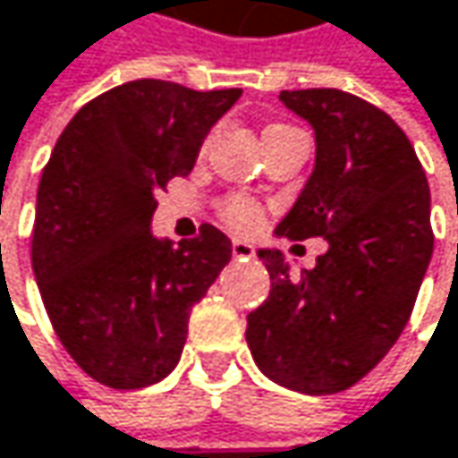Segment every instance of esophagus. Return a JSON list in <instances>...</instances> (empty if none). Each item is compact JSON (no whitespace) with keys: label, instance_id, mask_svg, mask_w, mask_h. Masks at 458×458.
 Listing matches in <instances>:
<instances>
[{"label":"esophagus","instance_id":"obj_1","mask_svg":"<svg viewBox=\"0 0 458 458\" xmlns=\"http://www.w3.org/2000/svg\"><path fill=\"white\" fill-rule=\"evenodd\" d=\"M233 258H236V260H252V258H255V247L236 239V242H233Z\"/></svg>","mask_w":458,"mask_h":458}]
</instances>
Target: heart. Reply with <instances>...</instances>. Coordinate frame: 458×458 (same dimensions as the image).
<instances>
[{"label": "heart", "instance_id": "b5f03b06", "mask_svg": "<svg viewBox=\"0 0 458 458\" xmlns=\"http://www.w3.org/2000/svg\"><path fill=\"white\" fill-rule=\"evenodd\" d=\"M276 128V125H271ZM219 216L236 227V231H255V227L260 225V203L250 195H242V192H231V195H225L219 200Z\"/></svg>", "mask_w": 458, "mask_h": 458}]
</instances>
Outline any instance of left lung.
Masks as SVG:
<instances>
[{
  "label": "left lung",
  "instance_id": "obj_1",
  "mask_svg": "<svg viewBox=\"0 0 458 458\" xmlns=\"http://www.w3.org/2000/svg\"><path fill=\"white\" fill-rule=\"evenodd\" d=\"M317 133V165L276 233L327 239L311 271L263 250L268 301L247 317L258 368L303 394H335L368 376L405 330L435 236L429 184L405 131L338 88L282 90Z\"/></svg>",
  "mask_w": 458,
  "mask_h": 458
}]
</instances>
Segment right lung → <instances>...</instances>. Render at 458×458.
Returning <instances> with one entry per match:
<instances>
[{"mask_svg": "<svg viewBox=\"0 0 458 458\" xmlns=\"http://www.w3.org/2000/svg\"><path fill=\"white\" fill-rule=\"evenodd\" d=\"M239 96L123 82L69 120L42 168L31 231L39 295L69 357L109 389H141L176 368L190 309L231 263L214 225L174 247L149 233V219L155 195L192 171Z\"/></svg>", "mask_w": 458, "mask_h": 458, "instance_id": "1", "label": "right lung"}]
</instances>
